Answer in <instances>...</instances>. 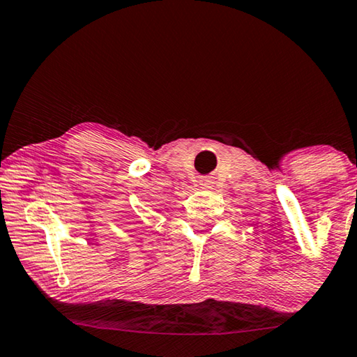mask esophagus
<instances>
[{
	"label": "esophagus",
	"mask_w": 357,
	"mask_h": 357,
	"mask_svg": "<svg viewBox=\"0 0 357 357\" xmlns=\"http://www.w3.org/2000/svg\"><path fill=\"white\" fill-rule=\"evenodd\" d=\"M205 185H206V188H209V181H206V183H205Z\"/></svg>",
	"instance_id": "1"
}]
</instances>
